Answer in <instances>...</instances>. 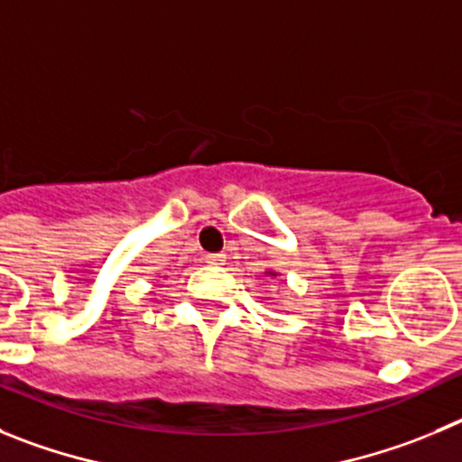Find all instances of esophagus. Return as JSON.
I'll return each instance as SVG.
<instances>
[{
	"mask_svg": "<svg viewBox=\"0 0 462 462\" xmlns=\"http://www.w3.org/2000/svg\"><path fill=\"white\" fill-rule=\"evenodd\" d=\"M205 260L209 262V264H223V262H226V253H209Z\"/></svg>",
	"mask_w": 462,
	"mask_h": 462,
	"instance_id": "obj_1",
	"label": "esophagus"
}]
</instances>
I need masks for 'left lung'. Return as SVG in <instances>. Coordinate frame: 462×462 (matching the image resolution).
Wrapping results in <instances>:
<instances>
[{
  "instance_id": "1",
  "label": "left lung",
  "mask_w": 462,
  "mask_h": 462,
  "mask_svg": "<svg viewBox=\"0 0 462 462\" xmlns=\"http://www.w3.org/2000/svg\"><path fill=\"white\" fill-rule=\"evenodd\" d=\"M269 273V276H276V273H273V272H267Z\"/></svg>"
}]
</instances>
